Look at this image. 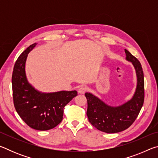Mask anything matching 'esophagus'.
Listing matches in <instances>:
<instances>
[{
	"mask_svg": "<svg viewBox=\"0 0 158 158\" xmlns=\"http://www.w3.org/2000/svg\"><path fill=\"white\" fill-rule=\"evenodd\" d=\"M86 90H87L86 87L81 86L78 90V93H80V94H84V93H85V92L86 91Z\"/></svg>",
	"mask_w": 158,
	"mask_h": 158,
	"instance_id": "esophagus-1",
	"label": "esophagus"
}]
</instances>
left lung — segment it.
Returning a JSON list of instances; mask_svg holds the SVG:
<instances>
[{"label":"left lung","mask_w":158,"mask_h":158,"mask_svg":"<svg viewBox=\"0 0 158 158\" xmlns=\"http://www.w3.org/2000/svg\"><path fill=\"white\" fill-rule=\"evenodd\" d=\"M126 59L135 66L137 85L132 99L118 107L106 105L90 93H85L88 102L87 116L98 130L106 133H117L127 129L137 118L144 101V77L142 67L137 58L125 49Z\"/></svg>","instance_id":"1"}]
</instances>
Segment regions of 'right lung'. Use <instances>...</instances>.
Masks as SVG:
<instances>
[{
    "instance_id": "1",
    "label": "right lung",
    "mask_w": 158,
    "mask_h": 158,
    "mask_svg": "<svg viewBox=\"0 0 158 158\" xmlns=\"http://www.w3.org/2000/svg\"><path fill=\"white\" fill-rule=\"evenodd\" d=\"M35 45H30L16 61L12 77V95L15 108L21 118L33 129L43 131L52 129L62 121L64 107L77 92L41 93L28 84L25 63L28 53Z\"/></svg>"
}]
</instances>
